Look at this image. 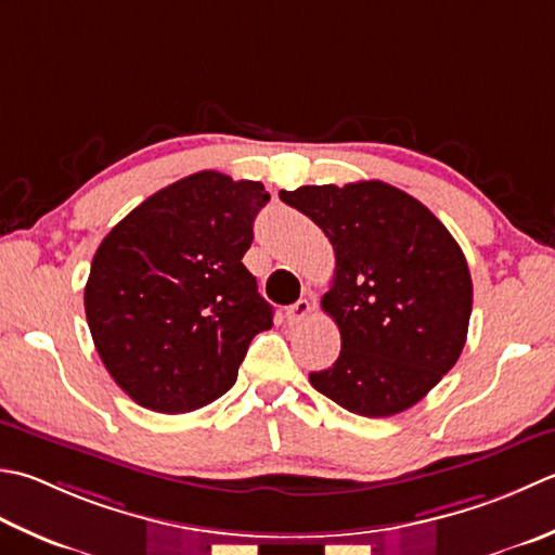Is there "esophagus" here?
I'll return each instance as SVG.
<instances>
[{
    "label": "esophagus",
    "mask_w": 555,
    "mask_h": 555,
    "mask_svg": "<svg viewBox=\"0 0 555 555\" xmlns=\"http://www.w3.org/2000/svg\"><path fill=\"white\" fill-rule=\"evenodd\" d=\"M312 312V306H310V300H306V298H300L298 302H293L291 308H286V318H288V322H302L308 318V314Z\"/></svg>",
    "instance_id": "1"
}]
</instances>
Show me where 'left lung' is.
Instances as JSON below:
<instances>
[{"label": "left lung", "mask_w": 555, "mask_h": 555, "mask_svg": "<svg viewBox=\"0 0 555 555\" xmlns=\"http://www.w3.org/2000/svg\"><path fill=\"white\" fill-rule=\"evenodd\" d=\"M279 197L322 228L336 257L322 310L341 351L310 385L367 418L414 406L464 349L474 288L462 247L428 206L379 180Z\"/></svg>", "instance_id": "1"}]
</instances>
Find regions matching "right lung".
Instances as JSON below:
<instances>
[{
	"label": "right lung",
	"mask_w": 555,
	"mask_h": 555,
	"mask_svg": "<svg viewBox=\"0 0 555 555\" xmlns=\"http://www.w3.org/2000/svg\"><path fill=\"white\" fill-rule=\"evenodd\" d=\"M262 182L194 172L151 194L103 237L83 306L95 351L139 406L188 414L235 385L269 302L243 264Z\"/></svg>",
	"instance_id": "right-lung-1"
}]
</instances>
